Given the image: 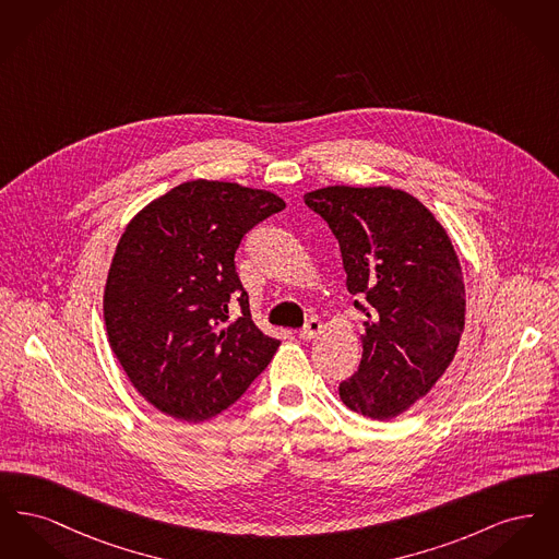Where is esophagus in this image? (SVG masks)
<instances>
[{
    "label": "esophagus",
    "mask_w": 559,
    "mask_h": 559,
    "mask_svg": "<svg viewBox=\"0 0 559 559\" xmlns=\"http://www.w3.org/2000/svg\"><path fill=\"white\" fill-rule=\"evenodd\" d=\"M320 331H322V322L319 319H310L306 322V326L299 331V340L310 342V340L319 337Z\"/></svg>",
    "instance_id": "obj_1"
}]
</instances>
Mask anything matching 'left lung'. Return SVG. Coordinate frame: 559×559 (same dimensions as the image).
I'll use <instances>...</instances> for the list:
<instances>
[{
  "mask_svg": "<svg viewBox=\"0 0 559 559\" xmlns=\"http://www.w3.org/2000/svg\"><path fill=\"white\" fill-rule=\"evenodd\" d=\"M340 240L347 292L367 320L358 371L340 383L349 411L394 419L451 367L465 329L463 267L451 237L413 194L324 187L304 194Z\"/></svg>",
  "mask_w": 559,
  "mask_h": 559,
  "instance_id": "left-lung-1",
  "label": "left lung"
}]
</instances>
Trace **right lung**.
Instances as JSON below:
<instances>
[{
  "instance_id": "add662e5",
  "label": "right lung",
  "mask_w": 559,
  "mask_h": 559,
  "mask_svg": "<svg viewBox=\"0 0 559 559\" xmlns=\"http://www.w3.org/2000/svg\"><path fill=\"white\" fill-rule=\"evenodd\" d=\"M281 210L285 201L270 190L201 178L167 190L126 226L105 285L108 344L160 413L212 419L276 354L281 342L251 319L235 253L247 230Z\"/></svg>"
}]
</instances>
